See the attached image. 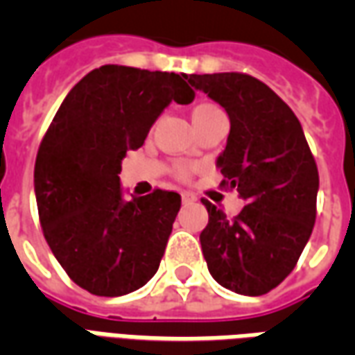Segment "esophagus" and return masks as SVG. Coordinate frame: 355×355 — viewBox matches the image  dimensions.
<instances>
[{"label": "esophagus", "mask_w": 355, "mask_h": 355, "mask_svg": "<svg viewBox=\"0 0 355 355\" xmlns=\"http://www.w3.org/2000/svg\"><path fill=\"white\" fill-rule=\"evenodd\" d=\"M180 198H182V203H184V205H190V203H193V196H190V193H182Z\"/></svg>", "instance_id": "1"}]
</instances>
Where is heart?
Here are the masks:
<instances>
[{
  "instance_id": "b5f03b06",
  "label": "heart",
  "mask_w": 355,
  "mask_h": 355,
  "mask_svg": "<svg viewBox=\"0 0 355 355\" xmlns=\"http://www.w3.org/2000/svg\"><path fill=\"white\" fill-rule=\"evenodd\" d=\"M215 110H218V108H216V106H213V104H198V106L192 110V119H198V117H201V116H207V114L215 112ZM175 175H177V178H180V180H184V178H188V175H190V171H188V167H186V165H177Z\"/></svg>"
}]
</instances>
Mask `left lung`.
Listing matches in <instances>:
<instances>
[{
  "instance_id": "8db88e82",
  "label": "left lung",
  "mask_w": 355,
  "mask_h": 355,
  "mask_svg": "<svg viewBox=\"0 0 355 355\" xmlns=\"http://www.w3.org/2000/svg\"><path fill=\"white\" fill-rule=\"evenodd\" d=\"M190 85L230 117L216 165L224 190L247 205L234 218L203 200L209 223L200 241L211 275L223 287L261 297L297 266L315 223L320 175L293 110L249 73H192Z\"/></svg>"
}]
</instances>
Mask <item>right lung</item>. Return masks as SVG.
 <instances>
[{
  "mask_svg": "<svg viewBox=\"0 0 355 355\" xmlns=\"http://www.w3.org/2000/svg\"><path fill=\"white\" fill-rule=\"evenodd\" d=\"M193 96L186 73L106 64L66 94L53 117L34 167L40 223L60 266L91 295L121 297L157 272L180 196L155 188L123 201L117 175L163 110Z\"/></svg>",
  "mask_w": 355,
  "mask_h": 355,
  "instance_id": "add662e5",
  "label": "right lung"
}]
</instances>
